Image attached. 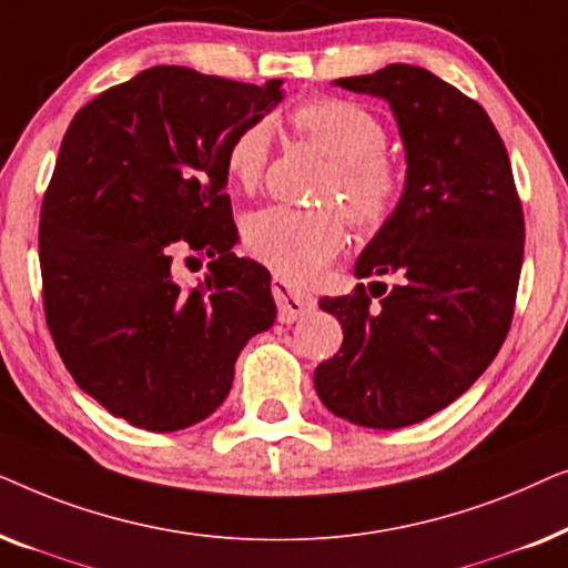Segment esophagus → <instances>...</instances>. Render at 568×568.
Segmentation results:
<instances>
[{"mask_svg":"<svg viewBox=\"0 0 568 568\" xmlns=\"http://www.w3.org/2000/svg\"><path fill=\"white\" fill-rule=\"evenodd\" d=\"M271 292H274L278 321L282 323H294L300 321L302 315H307L310 310H315V300L310 297V294L294 292L292 284L284 282L282 276H274V282H271Z\"/></svg>","mask_w":568,"mask_h":568,"instance_id":"1","label":"esophagus"}]
</instances>
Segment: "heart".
I'll use <instances>...</instances> for the list:
<instances>
[{"label":"heart","mask_w":568,"mask_h":568,"mask_svg":"<svg viewBox=\"0 0 568 568\" xmlns=\"http://www.w3.org/2000/svg\"><path fill=\"white\" fill-rule=\"evenodd\" d=\"M292 131L328 154L333 168L321 185V201L344 204L356 230L375 232L398 212L406 170L385 150L387 129L367 105L346 98H313L294 105ZM268 162V126L247 123L227 142L224 173L230 183L253 191ZM247 253L290 282H307L344 247L346 224L336 206H266L245 220Z\"/></svg>","instance_id":"1"}]
</instances>
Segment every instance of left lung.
Masks as SVG:
<instances>
[{
    "label": "left lung",
    "mask_w": 568,
    "mask_h": 568,
    "mask_svg": "<svg viewBox=\"0 0 568 568\" xmlns=\"http://www.w3.org/2000/svg\"><path fill=\"white\" fill-rule=\"evenodd\" d=\"M336 84L390 103L408 173L398 212L354 268L395 284L321 300L344 344L317 364L315 390L346 422L400 429L460 398L499 354L523 271V201L488 113L437 74L390 64Z\"/></svg>",
    "instance_id": "obj_1"
}]
</instances>
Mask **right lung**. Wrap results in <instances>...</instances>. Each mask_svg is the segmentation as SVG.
<instances>
[{
	"mask_svg": "<svg viewBox=\"0 0 568 568\" xmlns=\"http://www.w3.org/2000/svg\"><path fill=\"white\" fill-rule=\"evenodd\" d=\"M247 84L152 67L69 123L43 193V310L84 393L146 432H178L227 398L235 362L276 321L271 274L237 258L224 150L278 100ZM210 258L191 291L176 263Z\"/></svg>",
	"mask_w": 568,
	"mask_h": 568,
	"instance_id": "1",
	"label": "right lung"
}]
</instances>
